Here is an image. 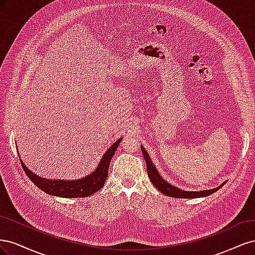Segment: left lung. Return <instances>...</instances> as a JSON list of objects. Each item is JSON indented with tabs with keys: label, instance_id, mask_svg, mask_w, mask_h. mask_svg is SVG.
Instances as JSON below:
<instances>
[{
	"label": "left lung",
	"instance_id": "1",
	"mask_svg": "<svg viewBox=\"0 0 255 255\" xmlns=\"http://www.w3.org/2000/svg\"><path fill=\"white\" fill-rule=\"evenodd\" d=\"M141 151H142V155L143 158L146 163V171H148V175L150 177V180L152 182V184L155 186L160 192H163L164 195L168 196V197H172V198H182V199H195V198H202V197H207L214 192L217 191L218 189H220L223 185L226 184V182L221 184L220 186L216 187L214 189H208V190H202V191H185L182 190L180 188H177L175 186H172L171 184H169L168 182H166L163 177L160 176V174L158 173L157 169L155 168V166L153 165L152 160L149 156V154L146 153L145 149L141 145Z\"/></svg>",
	"mask_w": 255,
	"mask_h": 255
}]
</instances>
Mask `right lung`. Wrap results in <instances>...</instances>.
Listing matches in <instances>:
<instances>
[{
	"mask_svg": "<svg viewBox=\"0 0 255 255\" xmlns=\"http://www.w3.org/2000/svg\"><path fill=\"white\" fill-rule=\"evenodd\" d=\"M121 140L122 138H119L118 140H116L111 148L105 152L102 159L100 160V163L94 172L80 180H74V181L54 180L53 181V180L42 179L41 176H38L37 174L30 171L29 169L23 164L21 158H20V161H21L23 170H24V172L28 176V179L32 181L38 188L41 189L44 192H47L48 195L56 196L60 198L89 197L104 186L107 175H109L110 163Z\"/></svg>",
	"mask_w": 255,
	"mask_h": 255,
	"instance_id": "add662e5",
	"label": "right lung"
}]
</instances>
